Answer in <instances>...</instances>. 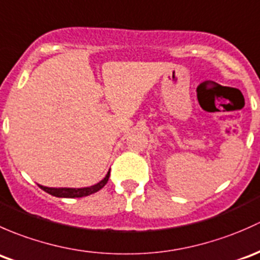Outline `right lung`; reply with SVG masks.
<instances>
[{"label": "right lung", "instance_id": "right-lung-1", "mask_svg": "<svg viewBox=\"0 0 260 260\" xmlns=\"http://www.w3.org/2000/svg\"><path fill=\"white\" fill-rule=\"evenodd\" d=\"M109 176H110V171L108 173V175L105 176V178L103 179V180L100 181V183H98L96 185H92V186H89V188H81V189H71V188H47V186H42V185H39L40 188L42 190H45L46 192H49V194L53 195V197H57V198H82V197H87V195L90 194H93V192L99 191L101 188H104L105 186V184L108 183L109 180Z\"/></svg>", "mask_w": 260, "mask_h": 260}]
</instances>
